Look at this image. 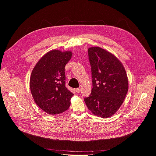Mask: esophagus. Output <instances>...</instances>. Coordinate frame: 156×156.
Segmentation results:
<instances>
[{"label": "esophagus", "instance_id": "esophagus-1", "mask_svg": "<svg viewBox=\"0 0 156 156\" xmlns=\"http://www.w3.org/2000/svg\"><path fill=\"white\" fill-rule=\"evenodd\" d=\"M75 91H76V92L77 93H80V92H81V88H76V89H75Z\"/></svg>", "mask_w": 156, "mask_h": 156}]
</instances>
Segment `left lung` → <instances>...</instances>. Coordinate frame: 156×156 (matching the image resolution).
<instances>
[{
	"label": "left lung",
	"mask_w": 156,
	"mask_h": 156,
	"mask_svg": "<svg viewBox=\"0 0 156 156\" xmlns=\"http://www.w3.org/2000/svg\"><path fill=\"white\" fill-rule=\"evenodd\" d=\"M91 66L92 88L84 99L88 109L103 119L119 110L128 90V79L120 61L109 52L98 47L88 50Z\"/></svg>",
	"instance_id": "obj_1"
}]
</instances>
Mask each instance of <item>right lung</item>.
Returning <instances> with one entry per match:
<instances>
[{
  "label": "right lung",
  "mask_w": 156,
  "mask_h": 156,
  "mask_svg": "<svg viewBox=\"0 0 156 156\" xmlns=\"http://www.w3.org/2000/svg\"><path fill=\"white\" fill-rule=\"evenodd\" d=\"M72 52L53 50L37 62L30 78L31 94L37 105L50 115L68 109L73 96L66 87L65 66Z\"/></svg>",
  "instance_id": "add662e5"
}]
</instances>
